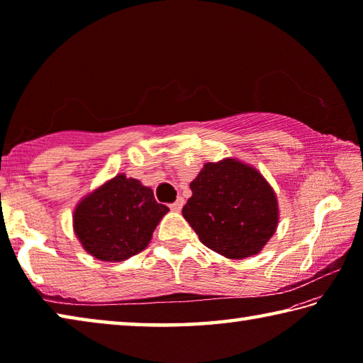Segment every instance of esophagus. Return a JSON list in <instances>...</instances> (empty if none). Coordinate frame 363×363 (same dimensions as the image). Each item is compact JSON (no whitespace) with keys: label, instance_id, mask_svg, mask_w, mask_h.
Returning a JSON list of instances; mask_svg holds the SVG:
<instances>
[{"label":"esophagus","instance_id":"esophagus-1","mask_svg":"<svg viewBox=\"0 0 363 363\" xmlns=\"http://www.w3.org/2000/svg\"><path fill=\"white\" fill-rule=\"evenodd\" d=\"M182 206H184V199H177V200L174 201V203L169 205V208H171V210H173V211H181Z\"/></svg>","mask_w":363,"mask_h":363}]
</instances>
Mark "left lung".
Returning <instances> with one entry per match:
<instances>
[{
  "label": "left lung",
  "instance_id": "1",
  "mask_svg": "<svg viewBox=\"0 0 363 363\" xmlns=\"http://www.w3.org/2000/svg\"><path fill=\"white\" fill-rule=\"evenodd\" d=\"M182 216L200 242L229 259L261 253L279 225V200L259 171L237 158L208 162L190 182Z\"/></svg>",
  "mask_w": 363,
  "mask_h": 363
}]
</instances>
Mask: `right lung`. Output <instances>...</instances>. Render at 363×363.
Listing matches in <instances>:
<instances>
[{
    "mask_svg": "<svg viewBox=\"0 0 363 363\" xmlns=\"http://www.w3.org/2000/svg\"><path fill=\"white\" fill-rule=\"evenodd\" d=\"M168 211L150 187L116 174L78 201L73 232L86 253L101 261L120 262L147 248Z\"/></svg>",
    "mask_w": 363,
    "mask_h": 363,
    "instance_id": "add662e5",
    "label": "right lung"
}]
</instances>
